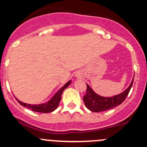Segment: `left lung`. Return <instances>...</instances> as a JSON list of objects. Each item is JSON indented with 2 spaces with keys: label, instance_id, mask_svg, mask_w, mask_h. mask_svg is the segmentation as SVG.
Listing matches in <instances>:
<instances>
[{
  "label": "left lung",
  "instance_id": "8db88e82",
  "mask_svg": "<svg viewBox=\"0 0 147 147\" xmlns=\"http://www.w3.org/2000/svg\"><path fill=\"white\" fill-rule=\"evenodd\" d=\"M133 80L134 77L133 81L131 82L130 86L127 89H125L120 94L112 96V97H102V96H99L97 93H95L88 84H86V93L83 97L84 102L90 111L94 112H103V111L117 107L121 104L126 98L130 88L133 86Z\"/></svg>",
  "mask_w": 147,
  "mask_h": 147
}]
</instances>
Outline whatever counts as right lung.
<instances>
[{
  "mask_svg": "<svg viewBox=\"0 0 147 147\" xmlns=\"http://www.w3.org/2000/svg\"><path fill=\"white\" fill-rule=\"evenodd\" d=\"M71 83V80H70L69 82H67V83L64 85L61 89H59V91L56 92V93L53 96L51 99L49 100L48 102H45V103H42V104H40V105H30V104H27V103H24L21 102L20 100H19L18 99L16 98L18 102L20 105H22V106L24 107H26L28 109H31L32 111H34V112H41V113H49V112H51L53 111H54L56 108L58 107L59 106V102H60L61 99V95H62L63 91L67 88L69 85Z\"/></svg>",
  "mask_w": 147,
  "mask_h": 147,
  "instance_id": "obj_1",
  "label": "right lung"
}]
</instances>
